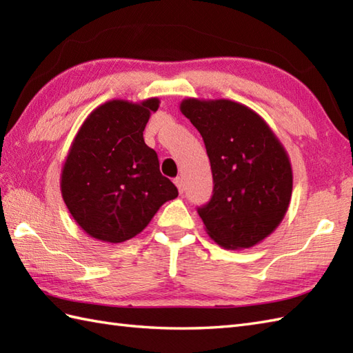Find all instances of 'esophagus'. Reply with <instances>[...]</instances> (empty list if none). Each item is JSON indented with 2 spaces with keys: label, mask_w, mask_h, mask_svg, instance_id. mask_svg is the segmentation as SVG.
<instances>
[{
  "label": "esophagus",
  "mask_w": 353,
  "mask_h": 353,
  "mask_svg": "<svg viewBox=\"0 0 353 353\" xmlns=\"http://www.w3.org/2000/svg\"><path fill=\"white\" fill-rule=\"evenodd\" d=\"M174 183H176V186H177V190H179V192L181 194H183V179L182 177H176L174 179Z\"/></svg>",
  "instance_id": "34e87169"
}]
</instances>
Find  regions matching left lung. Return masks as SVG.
Segmentation results:
<instances>
[{
    "instance_id": "8db88e82",
    "label": "left lung",
    "mask_w": 353,
    "mask_h": 353,
    "mask_svg": "<svg viewBox=\"0 0 353 353\" xmlns=\"http://www.w3.org/2000/svg\"><path fill=\"white\" fill-rule=\"evenodd\" d=\"M182 114L203 138L214 191L197 208L208 235L224 249H249L279 226L292 171L281 141L256 112L230 100L186 99Z\"/></svg>"
}]
</instances>
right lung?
I'll list each match as a JSON object with an SVG mask.
<instances>
[{
  "mask_svg": "<svg viewBox=\"0 0 353 353\" xmlns=\"http://www.w3.org/2000/svg\"><path fill=\"white\" fill-rule=\"evenodd\" d=\"M159 100H112L91 112L72 141L61 190L72 219L89 236L123 243L147 228L179 191L161 174L144 129Z\"/></svg>",
  "mask_w": 353,
  "mask_h": 353,
  "instance_id": "1",
  "label": "right lung"
}]
</instances>
